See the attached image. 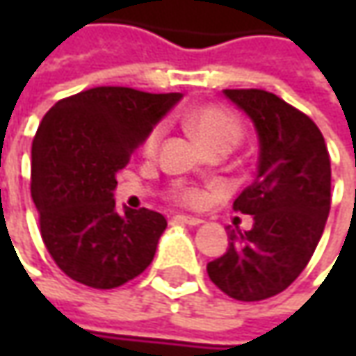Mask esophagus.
Returning a JSON list of instances; mask_svg holds the SVG:
<instances>
[{
    "label": "esophagus",
    "instance_id": "obj_1",
    "mask_svg": "<svg viewBox=\"0 0 356 356\" xmlns=\"http://www.w3.org/2000/svg\"><path fill=\"white\" fill-rule=\"evenodd\" d=\"M176 220L178 222H182V224H188V226H200L204 220H200V218H196V216H186V213H178L176 216Z\"/></svg>",
    "mask_w": 356,
    "mask_h": 356
}]
</instances>
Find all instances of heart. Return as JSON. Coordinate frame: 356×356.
Wrapping results in <instances>:
<instances>
[{"label":"heart","mask_w":356,"mask_h":356,"mask_svg":"<svg viewBox=\"0 0 356 356\" xmlns=\"http://www.w3.org/2000/svg\"><path fill=\"white\" fill-rule=\"evenodd\" d=\"M188 127L192 129V132L200 138V143L204 144L208 150L213 148H232L236 146L238 140L241 138V122L236 117L234 111H229L224 104H204L198 106L194 111L188 113L186 117ZM164 136V124L158 122L154 124L150 132L146 134L143 143L144 154H154L160 146V140ZM176 198L184 204H200L204 200V192L196 188V186H182L176 190Z\"/></svg>","instance_id":"heart-1"}]
</instances>
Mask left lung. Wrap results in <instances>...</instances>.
<instances>
[{
  "mask_svg": "<svg viewBox=\"0 0 356 356\" xmlns=\"http://www.w3.org/2000/svg\"><path fill=\"white\" fill-rule=\"evenodd\" d=\"M259 136L257 176L234 210L253 216L250 232L229 229L227 252L208 264L216 287L238 301L281 293L305 269L331 210V160L311 118L261 89H226Z\"/></svg>",
  "mask_w": 356,
  "mask_h": 356,
  "instance_id": "obj_1",
  "label": "left lung"
}]
</instances>
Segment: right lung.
Here are the masks:
<instances>
[{
	"mask_svg": "<svg viewBox=\"0 0 356 356\" xmlns=\"http://www.w3.org/2000/svg\"><path fill=\"white\" fill-rule=\"evenodd\" d=\"M180 92L95 87L61 99L43 117L31 148V198L49 255L76 283L115 289L152 264L166 218L117 213V172Z\"/></svg>",
	"mask_w": 356,
	"mask_h": 356,
	"instance_id": "1",
	"label": "right lung"
}]
</instances>
